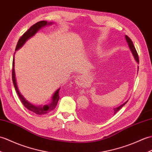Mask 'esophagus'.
Listing matches in <instances>:
<instances>
[{
  "instance_id": "34e87169",
  "label": "esophagus",
  "mask_w": 152,
  "mask_h": 152,
  "mask_svg": "<svg viewBox=\"0 0 152 152\" xmlns=\"http://www.w3.org/2000/svg\"><path fill=\"white\" fill-rule=\"evenodd\" d=\"M82 77H77V78H76V82L77 84H78V83H80L82 82Z\"/></svg>"
}]
</instances>
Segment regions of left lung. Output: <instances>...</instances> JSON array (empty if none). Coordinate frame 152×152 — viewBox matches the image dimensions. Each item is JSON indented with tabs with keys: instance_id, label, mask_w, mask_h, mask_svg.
Here are the masks:
<instances>
[{
	"instance_id": "1",
	"label": "left lung",
	"mask_w": 152,
	"mask_h": 152,
	"mask_svg": "<svg viewBox=\"0 0 152 152\" xmlns=\"http://www.w3.org/2000/svg\"><path fill=\"white\" fill-rule=\"evenodd\" d=\"M126 41H127V43H128L129 47L130 50H131V51H132V54H133V56H134V58H135V60L137 61V62L138 63H139V59L138 54H137V52L136 49H135V46H134L132 41L131 40V39H130L128 36H126ZM138 70H139V69H138ZM127 102H128V101L124 102V103L123 104H122V105H121V106H118V107L114 108L113 110V111H112V113L113 114V115H115V114L116 113H117V112L120 110V109H121L123 106H124V105L127 103ZM93 111H94V110H93ZM94 112H95V111L92 112V113L90 112V113H88L86 114V117H87V118H89V119H93V120L94 119V120H96V118H97L98 115H100V113H100V111L99 113H95V114L94 113ZM101 113L103 114V113L101 112Z\"/></svg>"
}]
</instances>
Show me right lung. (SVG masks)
Returning a JSON list of instances; mask_svg holds the SVG:
<instances>
[{
	"instance_id": "obj_1",
	"label": "right lung",
	"mask_w": 152,
	"mask_h": 152,
	"mask_svg": "<svg viewBox=\"0 0 152 152\" xmlns=\"http://www.w3.org/2000/svg\"><path fill=\"white\" fill-rule=\"evenodd\" d=\"M50 23H47V21L45 20H41V21H39L37 23L34 24V25L31 26L29 29H28L26 32H24V34L22 36L20 37V39H19L18 42H17V44L16 46L15 50H18L19 48H20L24 44V43L29 39L30 37H32L34 35L36 34L37 31L40 29L41 27L45 26L47 24H50ZM14 57L13 59V68H12V81L14 85V87H15V89L16 92L18 94V96L20 98V102H22V104L24 105L26 109H28V110H30V111H32L34 113H36L37 115H46L50 113V111H53L54 109L56 108V105H57L59 99V89H58L57 91H56V93L53 95L52 97V101L50 104L45 105V106L42 107L41 105V106H36L33 104H31L30 102H28L25 98H24L22 94L20 93V92L19 91L18 87H17V82H16V79H15V69H14Z\"/></svg>"
}]
</instances>
